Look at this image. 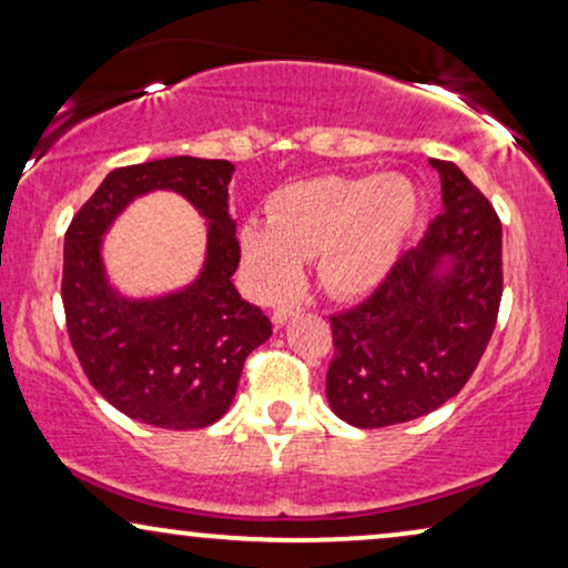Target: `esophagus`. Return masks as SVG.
<instances>
[{
	"mask_svg": "<svg viewBox=\"0 0 568 568\" xmlns=\"http://www.w3.org/2000/svg\"><path fill=\"white\" fill-rule=\"evenodd\" d=\"M297 313H300V305H278L271 317H274L276 325H284L292 315H297Z\"/></svg>",
	"mask_w": 568,
	"mask_h": 568,
	"instance_id": "obj_1",
	"label": "esophagus"
}]
</instances>
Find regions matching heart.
<instances>
[{"label":"heart","mask_w":568,"mask_h":568,"mask_svg":"<svg viewBox=\"0 0 568 568\" xmlns=\"http://www.w3.org/2000/svg\"><path fill=\"white\" fill-rule=\"evenodd\" d=\"M418 196L403 175H325L292 183L268 199V230L240 232L245 268L263 297H284L300 284V261L317 258V276L338 297L364 294L393 268Z\"/></svg>","instance_id":"b5f03b06"}]
</instances>
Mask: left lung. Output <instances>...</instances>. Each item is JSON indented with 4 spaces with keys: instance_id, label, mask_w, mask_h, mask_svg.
I'll return each instance as SVG.
<instances>
[{
    "instance_id": "8db88e82",
    "label": "left lung",
    "mask_w": 568,
    "mask_h": 568,
    "mask_svg": "<svg viewBox=\"0 0 568 568\" xmlns=\"http://www.w3.org/2000/svg\"><path fill=\"white\" fill-rule=\"evenodd\" d=\"M432 168L445 209L424 243L403 253L367 300L328 317L325 395L333 414L359 429L426 416L460 393L499 317V214L455 162Z\"/></svg>"
}]
</instances>
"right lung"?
I'll return each mask as SVG.
<instances>
[{
    "label": "right lung",
    "mask_w": 568,
    "mask_h": 568,
    "mask_svg": "<svg viewBox=\"0 0 568 568\" xmlns=\"http://www.w3.org/2000/svg\"><path fill=\"white\" fill-rule=\"evenodd\" d=\"M227 160L168 158L115 168L74 214L64 237L67 331L84 375L103 398L160 429H204L227 414L247 354L271 336L261 307L232 274L240 240L227 212ZM165 187L210 220L207 263L196 283L158 301L121 298L104 278L99 243L136 195Z\"/></svg>",
    "instance_id": "obj_1"
}]
</instances>
